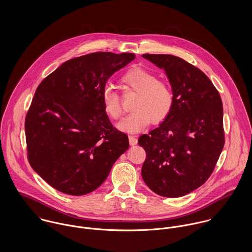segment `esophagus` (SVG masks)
I'll list each match as a JSON object with an SVG mask.
<instances>
[{
  "instance_id": "obj_1",
  "label": "esophagus",
  "mask_w": 252,
  "mask_h": 252,
  "mask_svg": "<svg viewBox=\"0 0 252 252\" xmlns=\"http://www.w3.org/2000/svg\"><path fill=\"white\" fill-rule=\"evenodd\" d=\"M129 143H130L131 145H135V144H138V139H137V137L130 135V136H129Z\"/></svg>"
}]
</instances>
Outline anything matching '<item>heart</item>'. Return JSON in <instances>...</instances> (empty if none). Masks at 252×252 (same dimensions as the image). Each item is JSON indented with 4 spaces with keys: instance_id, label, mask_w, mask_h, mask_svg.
<instances>
[{
    "instance_id": "b5f03b06",
    "label": "heart",
    "mask_w": 252,
    "mask_h": 252,
    "mask_svg": "<svg viewBox=\"0 0 252 252\" xmlns=\"http://www.w3.org/2000/svg\"><path fill=\"white\" fill-rule=\"evenodd\" d=\"M120 82L125 93H135L132 102L133 111L118 124V129L127 133H136L149 123L160 124L172 112L175 96L169 82L159 79L151 71L141 66H134L123 73ZM105 113L111 120H119L123 108L117 93L105 88L102 93Z\"/></svg>"
}]
</instances>
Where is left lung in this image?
Listing matches in <instances>:
<instances>
[{
  "label": "left lung",
  "mask_w": 252,
  "mask_h": 252,
  "mask_svg": "<svg viewBox=\"0 0 252 252\" xmlns=\"http://www.w3.org/2000/svg\"><path fill=\"white\" fill-rule=\"evenodd\" d=\"M164 69L175 103L161 125L140 137L146 157L145 184L156 194L176 198L203 185L212 176L225 137L220 95L197 67L169 54H144Z\"/></svg>",
  "instance_id": "1"
}]
</instances>
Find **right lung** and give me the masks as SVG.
Segmentation results:
<instances>
[{"label": "right lung", "mask_w": 252, "mask_h": 252, "mask_svg": "<svg viewBox=\"0 0 252 252\" xmlns=\"http://www.w3.org/2000/svg\"><path fill=\"white\" fill-rule=\"evenodd\" d=\"M135 58L112 52L75 57L37 86L25 118L27 157L56 190L72 196L94 191L129 148L128 136L104 111L102 93L108 78Z\"/></svg>", "instance_id": "right-lung-1"}]
</instances>
